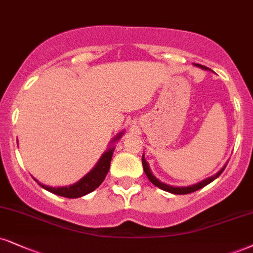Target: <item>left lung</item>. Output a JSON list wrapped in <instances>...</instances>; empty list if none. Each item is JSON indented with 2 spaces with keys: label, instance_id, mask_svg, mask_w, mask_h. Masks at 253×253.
Instances as JSON below:
<instances>
[{
  "label": "left lung",
  "instance_id": "8db88e82",
  "mask_svg": "<svg viewBox=\"0 0 253 253\" xmlns=\"http://www.w3.org/2000/svg\"><path fill=\"white\" fill-rule=\"evenodd\" d=\"M194 66L196 67H199V68L204 69V71H211V69L208 68V67L205 66H202V65H198V63H193ZM142 166H144V171L146 173V175H147V178L150 179V181L152 182L153 185H156L157 187L161 188V190L166 191V192H169V193H173V194H187V193H191V192H194V191H198L200 190V188H203L204 186H206V185H209L210 182H212L214 180V179H217L219 175L223 173V171L225 169V167H226V165H224L223 169H220V171L215 173L214 175H211L209 176V178L204 179V180L197 182V184H193V185H190V186H172V185H169V184H165V182L160 181L159 179L157 178L156 175L153 174L151 171L150 169V165H148V163L146 161L145 159V156L142 154Z\"/></svg>",
  "mask_w": 253,
  "mask_h": 253
}]
</instances>
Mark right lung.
<instances>
[{
	"label": "right lung",
	"mask_w": 253,
	"mask_h": 253,
	"mask_svg": "<svg viewBox=\"0 0 253 253\" xmlns=\"http://www.w3.org/2000/svg\"><path fill=\"white\" fill-rule=\"evenodd\" d=\"M123 135H124V130L119 133L117 136H114V139L111 141V145H109L108 150L103 152V154L100 157V159L96 163V165L94 166L93 169L84 176V178H81L80 180L75 182V184L69 185V186L51 187V186H47V185L44 184H41L38 179L34 178V180L38 182L42 188H44V190L49 191V192L56 194V196L71 198V199L84 197L88 193L93 192V191L99 187L100 185L102 184V181L105 180L106 175H107L108 173L109 165H111L112 156H113V152H114L113 144L115 141H118V140Z\"/></svg>",
	"instance_id": "add662e5"
}]
</instances>
